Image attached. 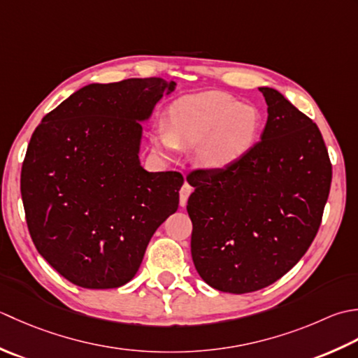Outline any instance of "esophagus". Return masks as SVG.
<instances>
[{
	"label": "esophagus",
	"mask_w": 358,
	"mask_h": 358,
	"mask_svg": "<svg viewBox=\"0 0 358 358\" xmlns=\"http://www.w3.org/2000/svg\"><path fill=\"white\" fill-rule=\"evenodd\" d=\"M193 192V187L188 184V182H185L184 185H182L180 192H179V202H180V207H185L187 206V201L189 198V194H192Z\"/></svg>",
	"instance_id": "1"
}]
</instances>
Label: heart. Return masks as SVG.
Wrapping results in <instances>:
<instances>
[{
  "mask_svg": "<svg viewBox=\"0 0 358 358\" xmlns=\"http://www.w3.org/2000/svg\"><path fill=\"white\" fill-rule=\"evenodd\" d=\"M166 128L151 133V147L173 156L178 147L196 149V160L207 171H222L249 152L261 128L259 111L229 94L201 92L173 101Z\"/></svg>",
  "mask_w": 358,
  "mask_h": 358,
  "instance_id": "1",
  "label": "heart"
}]
</instances>
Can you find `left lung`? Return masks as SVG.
I'll return each instance as SVG.
<instances>
[{
  "label": "left lung",
  "instance_id": "obj_1",
  "mask_svg": "<svg viewBox=\"0 0 358 358\" xmlns=\"http://www.w3.org/2000/svg\"><path fill=\"white\" fill-rule=\"evenodd\" d=\"M261 142L222 171H194L192 258L208 286L249 294L287 273L315 238L332 166L318 127L273 87Z\"/></svg>",
  "mask_w": 358,
  "mask_h": 358
}]
</instances>
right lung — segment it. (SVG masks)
Segmentation results:
<instances>
[{
	"instance_id": "1",
	"label": "right lung",
	"mask_w": 358,
	"mask_h": 358,
	"mask_svg": "<svg viewBox=\"0 0 358 358\" xmlns=\"http://www.w3.org/2000/svg\"><path fill=\"white\" fill-rule=\"evenodd\" d=\"M176 83H91L43 117L21 170L36 250L76 286L114 289L134 278L151 236L179 207L184 178L141 165L142 123Z\"/></svg>"
}]
</instances>
